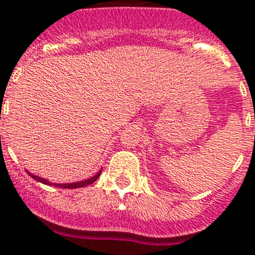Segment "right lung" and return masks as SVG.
Here are the masks:
<instances>
[{
  "mask_svg": "<svg viewBox=\"0 0 255 255\" xmlns=\"http://www.w3.org/2000/svg\"><path fill=\"white\" fill-rule=\"evenodd\" d=\"M101 172H102V170L98 171V172H97L93 177L85 179V180H83V181L69 182V184H56V182H51V181H48V180L43 179V177L35 176V175H33V173H30V172H28V173H29V176H31L34 180H37V181L42 182V184H46V185H53V186H56V188H62V189H76V188H84V186L93 184V182L101 176Z\"/></svg>",
  "mask_w": 255,
  "mask_h": 255,
  "instance_id": "obj_1",
  "label": "right lung"
}]
</instances>
